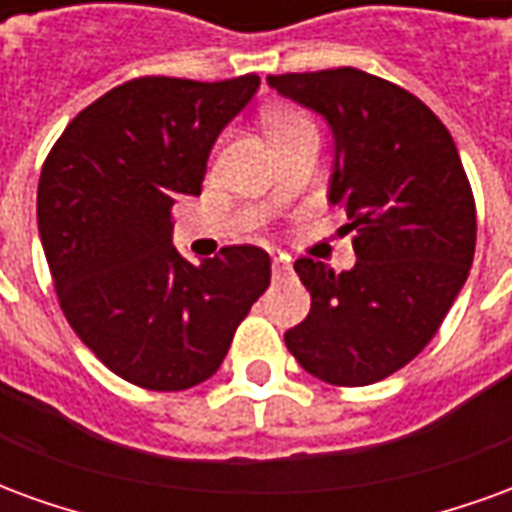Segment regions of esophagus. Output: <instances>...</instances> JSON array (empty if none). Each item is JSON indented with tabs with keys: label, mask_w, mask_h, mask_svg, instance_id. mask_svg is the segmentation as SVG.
Masks as SVG:
<instances>
[{
	"label": "esophagus",
	"mask_w": 512,
	"mask_h": 512,
	"mask_svg": "<svg viewBox=\"0 0 512 512\" xmlns=\"http://www.w3.org/2000/svg\"><path fill=\"white\" fill-rule=\"evenodd\" d=\"M271 271H274V279L288 277L290 274V260L285 255H274L271 257Z\"/></svg>",
	"instance_id": "1"
}]
</instances>
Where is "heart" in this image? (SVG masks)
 <instances>
[{
	"label": "heart",
	"mask_w": 512,
	"mask_h": 512,
	"mask_svg": "<svg viewBox=\"0 0 512 512\" xmlns=\"http://www.w3.org/2000/svg\"><path fill=\"white\" fill-rule=\"evenodd\" d=\"M268 136L288 134V131H296V128H312V123L304 115H296V112H274V115L266 117Z\"/></svg>",
	"instance_id": "obj_1"
}]
</instances>
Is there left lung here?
<instances>
[{
	"label": "left lung",
	"mask_w": 512,
	"mask_h": 512,
	"mask_svg": "<svg viewBox=\"0 0 512 512\" xmlns=\"http://www.w3.org/2000/svg\"><path fill=\"white\" fill-rule=\"evenodd\" d=\"M268 87L326 120V197L356 233L351 271L296 260L312 307L285 345L326 384H376L433 340L469 277L477 219L458 147L417 95L356 68L268 76Z\"/></svg>",
	"instance_id": "1"
}]
</instances>
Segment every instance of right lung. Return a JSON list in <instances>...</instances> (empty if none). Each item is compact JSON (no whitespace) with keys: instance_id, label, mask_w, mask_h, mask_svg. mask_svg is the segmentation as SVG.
I'll return each instance as SVG.
<instances>
[{"instance_id":"1","label":"right lung","mask_w":512,"mask_h":512,"mask_svg":"<svg viewBox=\"0 0 512 512\" xmlns=\"http://www.w3.org/2000/svg\"><path fill=\"white\" fill-rule=\"evenodd\" d=\"M257 87L255 73L120 84L73 117L43 164L38 230L60 307L131 384L180 392L208 381L271 282L257 246L191 263L172 244V205L200 194L213 142Z\"/></svg>"}]
</instances>
